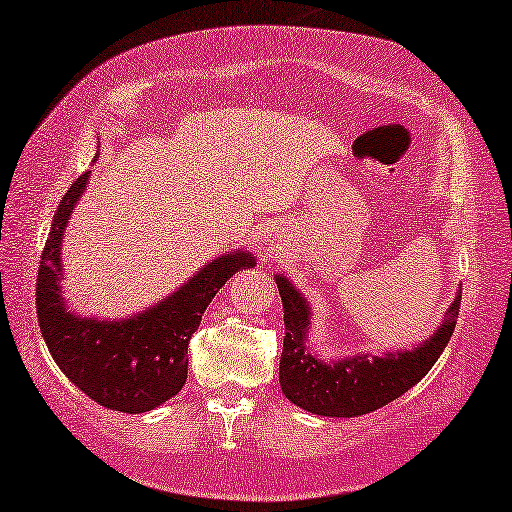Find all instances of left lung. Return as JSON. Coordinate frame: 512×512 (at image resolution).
Instances as JSON below:
<instances>
[{
    "mask_svg": "<svg viewBox=\"0 0 512 512\" xmlns=\"http://www.w3.org/2000/svg\"><path fill=\"white\" fill-rule=\"evenodd\" d=\"M274 281L279 286L286 327L279 364L281 391L293 405L329 419L371 414L403 396L435 366L458 322L460 290L439 327L414 348L389 350L382 355L357 352L327 361L309 345L311 304L288 277L274 274Z\"/></svg>",
    "mask_w": 512,
    "mask_h": 512,
    "instance_id": "1",
    "label": "left lung"
}]
</instances>
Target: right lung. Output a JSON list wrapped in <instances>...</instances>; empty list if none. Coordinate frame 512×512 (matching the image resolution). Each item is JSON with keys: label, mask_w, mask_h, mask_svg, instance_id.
Segmentation results:
<instances>
[{"label": "right lung", "mask_w": 512, "mask_h": 512, "mask_svg": "<svg viewBox=\"0 0 512 512\" xmlns=\"http://www.w3.org/2000/svg\"><path fill=\"white\" fill-rule=\"evenodd\" d=\"M89 178L91 171H84L54 212L36 281L41 334L68 380L98 405L125 414L151 412L183 389L187 345L203 311L235 272L256 265V256L249 249L219 254L164 300L125 318L82 316L64 295L61 247Z\"/></svg>", "instance_id": "right-lung-1"}]
</instances>
